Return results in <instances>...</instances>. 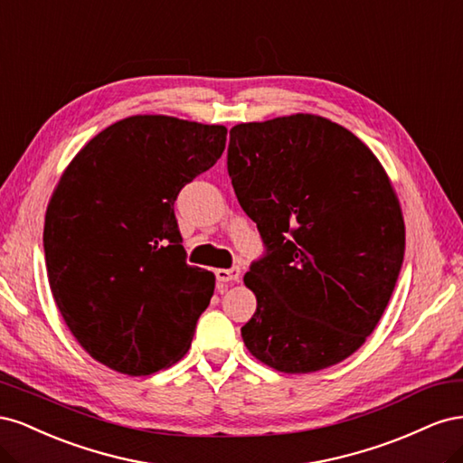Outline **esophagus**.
<instances>
[{
  "label": "esophagus",
  "instance_id": "34e87169",
  "mask_svg": "<svg viewBox=\"0 0 463 463\" xmlns=\"http://www.w3.org/2000/svg\"><path fill=\"white\" fill-rule=\"evenodd\" d=\"M216 278H218V282H240L241 269L240 266H232V269H218Z\"/></svg>",
  "mask_w": 463,
  "mask_h": 463
}]
</instances>
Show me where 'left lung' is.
I'll use <instances>...</instances> for the list:
<instances>
[{
  "instance_id": "left-lung-1",
  "label": "left lung",
  "mask_w": 463,
  "mask_h": 463,
  "mask_svg": "<svg viewBox=\"0 0 463 463\" xmlns=\"http://www.w3.org/2000/svg\"><path fill=\"white\" fill-rule=\"evenodd\" d=\"M228 174L266 247L243 282L257 311L247 349L282 373H315L363 345L396 288L400 203L374 154L338 123L296 114L230 131Z\"/></svg>"
}]
</instances>
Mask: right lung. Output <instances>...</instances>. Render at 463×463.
<instances>
[{
	"instance_id": "1",
	"label": "right lung",
	"mask_w": 463,
	"mask_h": 463,
	"mask_svg": "<svg viewBox=\"0 0 463 463\" xmlns=\"http://www.w3.org/2000/svg\"><path fill=\"white\" fill-rule=\"evenodd\" d=\"M226 135L223 125L131 116L63 172L44 223L48 279L65 325L102 365L143 376L187 354L214 274L187 264L174 203L218 162Z\"/></svg>"
}]
</instances>
